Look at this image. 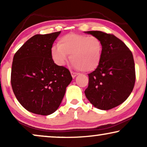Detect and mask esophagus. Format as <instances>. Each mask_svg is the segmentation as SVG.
<instances>
[{
  "label": "esophagus",
  "mask_w": 147,
  "mask_h": 147,
  "mask_svg": "<svg viewBox=\"0 0 147 147\" xmlns=\"http://www.w3.org/2000/svg\"><path fill=\"white\" fill-rule=\"evenodd\" d=\"M71 76H72V78H75L76 76L78 75V74L74 73V72H73V71H71Z\"/></svg>",
  "instance_id": "1"
}]
</instances>
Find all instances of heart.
<instances>
[{
	"label": "heart",
	"instance_id": "1",
	"mask_svg": "<svg viewBox=\"0 0 147 147\" xmlns=\"http://www.w3.org/2000/svg\"><path fill=\"white\" fill-rule=\"evenodd\" d=\"M102 44L95 36L69 33L59 39L58 46L51 47V55L54 62L63 66L69 55L76 69L90 72L98 67L102 59Z\"/></svg>",
	"mask_w": 147,
	"mask_h": 147
}]
</instances>
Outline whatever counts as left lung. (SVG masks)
Returning <instances> with one entry per match:
<instances>
[{
    "instance_id": "8db88e82",
    "label": "left lung",
    "mask_w": 147,
    "mask_h": 147,
    "mask_svg": "<svg viewBox=\"0 0 147 147\" xmlns=\"http://www.w3.org/2000/svg\"><path fill=\"white\" fill-rule=\"evenodd\" d=\"M99 38L102 44L98 67L88 74L85 95L94 107L108 110L127 99L135 83V67L132 52L113 35L99 31H84Z\"/></svg>"
}]
</instances>
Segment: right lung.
<instances>
[{
  "mask_svg": "<svg viewBox=\"0 0 147 147\" xmlns=\"http://www.w3.org/2000/svg\"><path fill=\"white\" fill-rule=\"evenodd\" d=\"M60 33L34 35L14 55L12 88L19 103L32 113L47 116L55 112L72 80L69 70L54 63L51 55Z\"/></svg>",
  "mask_w": 147,
  "mask_h": 147,
  "instance_id": "obj_1",
  "label": "right lung"
}]
</instances>
